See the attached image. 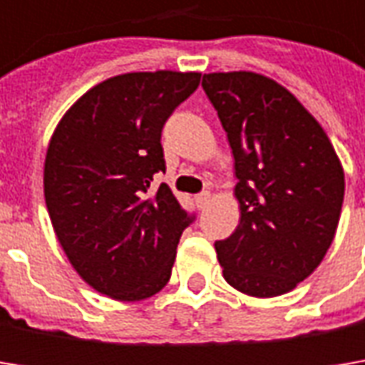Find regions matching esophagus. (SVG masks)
<instances>
[{"instance_id":"34e87169","label":"esophagus","mask_w":365,"mask_h":365,"mask_svg":"<svg viewBox=\"0 0 365 365\" xmlns=\"http://www.w3.org/2000/svg\"><path fill=\"white\" fill-rule=\"evenodd\" d=\"M209 201H211V192H207V190L195 197V203H197V207H199V209H205V207L209 205Z\"/></svg>"}]
</instances>
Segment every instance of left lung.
<instances>
[{
    "label": "left lung",
    "mask_w": 365,
    "mask_h": 365,
    "mask_svg": "<svg viewBox=\"0 0 365 365\" xmlns=\"http://www.w3.org/2000/svg\"><path fill=\"white\" fill-rule=\"evenodd\" d=\"M203 89L227 132L237 176L240 225L215 242L223 278L250 297H280L315 272L329 250L344 166L321 123L272 78L209 73Z\"/></svg>",
    "instance_id": "1"
}]
</instances>
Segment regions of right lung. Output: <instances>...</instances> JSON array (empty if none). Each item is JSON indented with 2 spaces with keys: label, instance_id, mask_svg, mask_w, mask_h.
Listing matches in <instances>:
<instances>
[{
  "label": "right lung",
  "instance_id": "right-lung-1",
  "mask_svg": "<svg viewBox=\"0 0 365 365\" xmlns=\"http://www.w3.org/2000/svg\"><path fill=\"white\" fill-rule=\"evenodd\" d=\"M201 73H125L95 85L58 121L44 160V199L77 274L115 301H144L170 280L192 221L168 189L162 128Z\"/></svg>",
  "mask_w": 365,
  "mask_h": 365
}]
</instances>
